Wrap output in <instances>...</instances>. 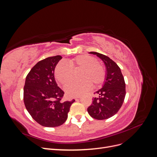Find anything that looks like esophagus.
<instances>
[{"instance_id": "esophagus-1", "label": "esophagus", "mask_w": 157, "mask_h": 157, "mask_svg": "<svg viewBox=\"0 0 157 157\" xmlns=\"http://www.w3.org/2000/svg\"><path fill=\"white\" fill-rule=\"evenodd\" d=\"M80 99V97H78V98H75L76 100H77V99Z\"/></svg>"}]
</instances>
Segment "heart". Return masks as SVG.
Here are the masks:
<instances>
[{"label":"heart","instance_id":"1","mask_svg":"<svg viewBox=\"0 0 157 157\" xmlns=\"http://www.w3.org/2000/svg\"><path fill=\"white\" fill-rule=\"evenodd\" d=\"M81 69L78 81H72L67 84L64 90L71 98L81 96L92 87H97L103 82L106 71L103 66L98 62L94 57L88 55H80L65 61H60L55 68V77L62 85L68 82L72 78L73 69Z\"/></svg>","mask_w":157,"mask_h":157}]
</instances>
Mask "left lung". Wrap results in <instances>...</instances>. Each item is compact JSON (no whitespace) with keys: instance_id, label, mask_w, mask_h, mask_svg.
I'll use <instances>...</instances> for the list:
<instances>
[{"instance_id":"1","label":"left lung","mask_w":157,"mask_h":157,"mask_svg":"<svg viewBox=\"0 0 157 157\" xmlns=\"http://www.w3.org/2000/svg\"><path fill=\"white\" fill-rule=\"evenodd\" d=\"M90 54L96 55L106 67L105 79L103 87L96 93L92 103L87 109L88 113L97 120H105L115 115L122 105L126 96V84L120 67L107 56L96 52Z\"/></svg>"}]
</instances>
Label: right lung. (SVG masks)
Segmentation results:
<instances>
[{
    "label": "right lung",
    "instance_id": "obj_1",
    "mask_svg": "<svg viewBox=\"0 0 157 157\" xmlns=\"http://www.w3.org/2000/svg\"><path fill=\"white\" fill-rule=\"evenodd\" d=\"M61 58V56H56L39 61L25 79L23 101L26 109L33 119L45 127L63 124L75 101H61L64 92L54 77L56 66Z\"/></svg>",
    "mask_w": 157,
    "mask_h": 157
}]
</instances>
